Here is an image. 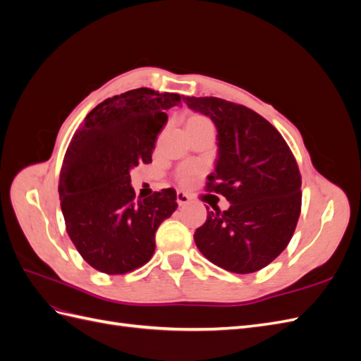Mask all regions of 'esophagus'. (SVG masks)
Returning a JSON list of instances; mask_svg holds the SVG:
<instances>
[{
	"mask_svg": "<svg viewBox=\"0 0 361 361\" xmlns=\"http://www.w3.org/2000/svg\"><path fill=\"white\" fill-rule=\"evenodd\" d=\"M176 202H178V204H179V206L187 204V203L190 202V195H188V194H185V192H182V191H178V194H176Z\"/></svg>",
	"mask_w": 361,
	"mask_h": 361,
	"instance_id": "esophagus-1",
	"label": "esophagus"
}]
</instances>
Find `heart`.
I'll use <instances>...</instances> for the list:
<instances>
[{"mask_svg":"<svg viewBox=\"0 0 361 361\" xmlns=\"http://www.w3.org/2000/svg\"><path fill=\"white\" fill-rule=\"evenodd\" d=\"M190 122H209V120L202 117V116H192V117L190 118ZM191 174H192V173H191L190 169H182L180 173H179V179L183 180V182H188V180L191 179Z\"/></svg>","mask_w":361,"mask_h":361,"instance_id":"obj_1","label":"heart"}]
</instances>
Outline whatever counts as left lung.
<instances>
[{
    "mask_svg": "<svg viewBox=\"0 0 361 361\" xmlns=\"http://www.w3.org/2000/svg\"><path fill=\"white\" fill-rule=\"evenodd\" d=\"M194 113L216 128L215 171L206 190L231 203L207 211L194 233L212 264L248 274L271 264L289 244L301 211V176L279 130L244 105L220 97H183Z\"/></svg>",
    "mask_w": 361,
    "mask_h": 361,
    "instance_id": "left-lung-1",
    "label": "left lung"
}]
</instances>
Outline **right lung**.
<instances>
[{
	"label": "right lung",
	"mask_w": 361,
	"mask_h": 361,
	"mask_svg": "<svg viewBox=\"0 0 361 361\" xmlns=\"http://www.w3.org/2000/svg\"><path fill=\"white\" fill-rule=\"evenodd\" d=\"M182 97L145 87L108 97L71 140L59 182L61 211L73 245L97 271L114 276L143 267L159 224L176 211L171 188L135 199L129 173L152 162L167 111Z\"/></svg>",
	"instance_id": "1"
}]
</instances>
